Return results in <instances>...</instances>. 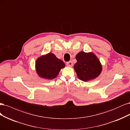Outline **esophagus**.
Listing matches in <instances>:
<instances>
[{
  "label": "esophagus",
  "mask_w": 130,
  "mask_h": 130,
  "mask_svg": "<svg viewBox=\"0 0 130 130\" xmlns=\"http://www.w3.org/2000/svg\"><path fill=\"white\" fill-rule=\"evenodd\" d=\"M66 65H67V66H69V67H72V66H73V62H72V61H69V62H67V63H66Z\"/></svg>",
  "instance_id": "34e87169"
}]
</instances>
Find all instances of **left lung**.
<instances>
[{"mask_svg":"<svg viewBox=\"0 0 130 130\" xmlns=\"http://www.w3.org/2000/svg\"><path fill=\"white\" fill-rule=\"evenodd\" d=\"M77 62L74 65L78 78L84 82L97 78L102 71V65L93 52H79L76 56Z\"/></svg>","mask_w":130,"mask_h":130,"instance_id":"1","label":"left lung"}]
</instances>
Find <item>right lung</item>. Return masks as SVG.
<instances>
[{
  "label": "right lung",
  "instance_id": "obj_1",
  "mask_svg": "<svg viewBox=\"0 0 130 130\" xmlns=\"http://www.w3.org/2000/svg\"><path fill=\"white\" fill-rule=\"evenodd\" d=\"M65 66L64 62L51 52L38 58L35 63L36 71L38 76L48 80L56 78Z\"/></svg>",
  "mask_w": 130,
  "mask_h": 130
}]
</instances>
